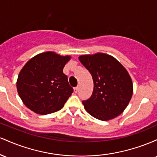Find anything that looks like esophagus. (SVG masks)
<instances>
[{
  "label": "esophagus",
  "mask_w": 157,
  "mask_h": 157,
  "mask_svg": "<svg viewBox=\"0 0 157 157\" xmlns=\"http://www.w3.org/2000/svg\"><path fill=\"white\" fill-rule=\"evenodd\" d=\"M78 91H79V87H78V86H77V87H75V89H74V91H75V93L78 92Z\"/></svg>",
  "instance_id": "1"
}]
</instances>
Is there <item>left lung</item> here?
<instances>
[{
	"mask_svg": "<svg viewBox=\"0 0 157 157\" xmlns=\"http://www.w3.org/2000/svg\"><path fill=\"white\" fill-rule=\"evenodd\" d=\"M79 60L89 70L94 81L92 95L82 101L90 115L102 121L123 112L133 94V82L124 66L105 53L85 55Z\"/></svg>",
	"mask_w": 157,
	"mask_h": 157,
	"instance_id": "8db88e82",
	"label": "left lung"
}]
</instances>
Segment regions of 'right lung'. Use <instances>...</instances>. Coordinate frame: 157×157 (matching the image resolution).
<instances>
[{
  "mask_svg": "<svg viewBox=\"0 0 157 157\" xmlns=\"http://www.w3.org/2000/svg\"><path fill=\"white\" fill-rule=\"evenodd\" d=\"M71 56L54 52L38 54L20 71L17 90L25 105L38 114H48L63 107L73 89L63 72Z\"/></svg>",
  "mask_w": 157,
  "mask_h": 157,
  "instance_id": "obj_1",
  "label": "right lung"
}]
</instances>
